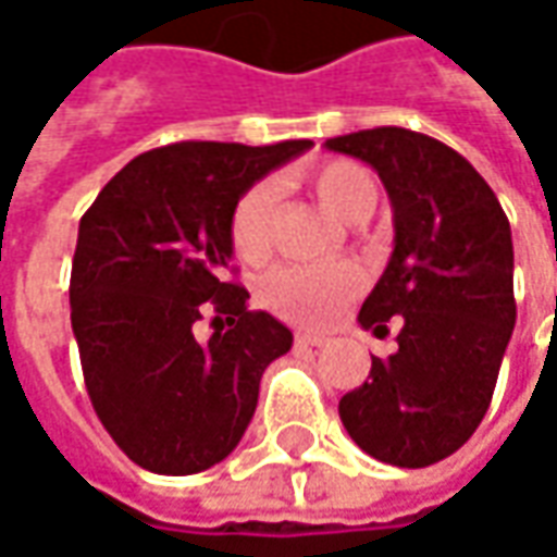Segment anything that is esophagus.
Masks as SVG:
<instances>
[{
    "label": "esophagus",
    "instance_id": "1",
    "mask_svg": "<svg viewBox=\"0 0 557 557\" xmlns=\"http://www.w3.org/2000/svg\"><path fill=\"white\" fill-rule=\"evenodd\" d=\"M326 343V336H321V333H296V346H311V349H321Z\"/></svg>",
    "mask_w": 557,
    "mask_h": 557
}]
</instances>
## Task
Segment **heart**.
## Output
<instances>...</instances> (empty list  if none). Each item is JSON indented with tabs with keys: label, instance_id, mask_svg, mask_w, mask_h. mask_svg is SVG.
<instances>
[{
	"label": "heart",
	"instance_id": "b5f03b06",
	"mask_svg": "<svg viewBox=\"0 0 557 557\" xmlns=\"http://www.w3.org/2000/svg\"><path fill=\"white\" fill-rule=\"evenodd\" d=\"M311 189L336 218L361 224L374 214V174L355 161H330L311 174ZM277 186L268 181L249 186L231 211V246L239 261L264 264L274 252ZM361 289V271L349 261L286 264L264 280V302L296 324L333 321Z\"/></svg>",
	"mask_w": 557,
	"mask_h": 557
}]
</instances>
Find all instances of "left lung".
I'll use <instances>...</instances> for the list:
<instances>
[{"instance_id": "8db88e82", "label": "left lung", "mask_w": 557, "mask_h": 557, "mask_svg": "<svg viewBox=\"0 0 557 557\" xmlns=\"http://www.w3.org/2000/svg\"><path fill=\"white\" fill-rule=\"evenodd\" d=\"M324 146L368 161L393 202L396 246L358 324L383 336L401 318L399 351L371 358L339 418L376 461L436 465L483 421L515 330L508 218L471 161L433 136L374 127Z\"/></svg>"}]
</instances>
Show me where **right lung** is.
<instances>
[{
    "label": "right lung",
    "instance_id": "right-lung-1",
    "mask_svg": "<svg viewBox=\"0 0 557 557\" xmlns=\"http://www.w3.org/2000/svg\"><path fill=\"white\" fill-rule=\"evenodd\" d=\"M308 146H161L124 164L81 218L71 326L86 393L139 468L183 476L224 461L252 421L264 368L293 346L224 277L227 227L236 199ZM206 313L215 333L202 344L195 321Z\"/></svg>",
    "mask_w": 557,
    "mask_h": 557
}]
</instances>
